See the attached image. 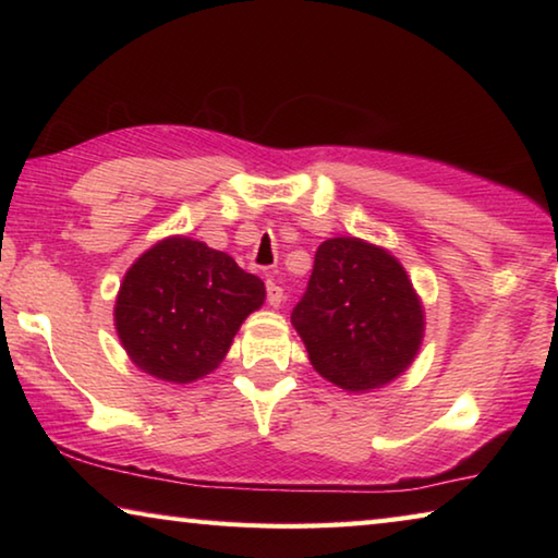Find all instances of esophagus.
<instances>
[{"label":"esophagus","instance_id":"obj_1","mask_svg":"<svg viewBox=\"0 0 558 558\" xmlns=\"http://www.w3.org/2000/svg\"><path fill=\"white\" fill-rule=\"evenodd\" d=\"M266 292H268V305L270 307H278L280 302H282V298H286V292H282V288L278 286L276 280H268L266 282Z\"/></svg>","mask_w":558,"mask_h":558}]
</instances>
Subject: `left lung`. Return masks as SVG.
I'll return each instance as SVG.
<instances>
[{"label":"left lung","mask_w":558,"mask_h":558,"mask_svg":"<svg viewBox=\"0 0 558 558\" xmlns=\"http://www.w3.org/2000/svg\"><path fill=\"white\" fill-rule=\"evenodd\" d=\"M315 372L349 393L381 389L423 342L421 298L389 251L354 235L327 239L290 315Z\"/></svg>","instance_id":"1"}]
</instances>
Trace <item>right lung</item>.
<instances>
[{
    "instance_id": "obj_1",
    "label": "right lung",
    "mask_w": 558,
    "mask_h": 558,
    "mask_svg": "<svg viewBox=\"0 0 558 558\" xmlns=\"http://www.w3.org/2000/svg\"><path fill=\"white\" fill-rule=\"evenodd\" d=\"M263 300V280L239 268L229 253L169 235L122 278L116 329L137 369L192 384L223 362L243 319Z\"/></svg>"
}]
</instances>
